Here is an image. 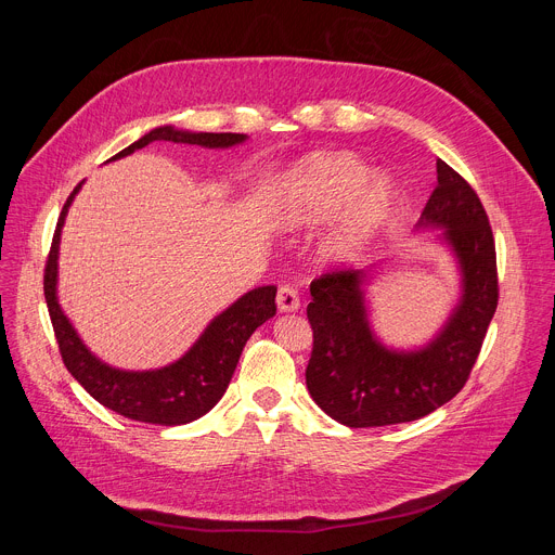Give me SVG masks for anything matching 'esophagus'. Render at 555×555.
<instances>
[{"mask_svg":"<svg viewBox=\"0 0 555 555\" xmlns=\"http://www.w3.org/2000/svg\"><path fill=\"white\" fill-rule=\"evenodd\" d=\"M276 305H279V311H296L300 307V298L294 287L281 285L276 294Z\"/></svg>","mask_w":555,"mask_h":555,"instance_id":"esophagus-1","label":"esophagus"}]
</instances>
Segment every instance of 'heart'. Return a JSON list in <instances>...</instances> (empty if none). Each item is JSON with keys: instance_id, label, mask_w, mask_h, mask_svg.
Wrapping results in <instances>:
<instances>
[{"instance_id": "obj_1", "label": "heart", "mask_w": 555, "mask_h": 555, "mask_svg": "<svg viewBox=\"0 0 555 555\" xmlns=\"http://www.w3.org/2000/svg\"><path fill=\"white\" fill-rule=\"evenodd\" d=\"M281 189L279 219L285 228L323 223L344 210L319 246L327 266L358 261L400 202L388 176L369 178V167L349 153L307 157L283 178Z\"/></svg>"}]
</instances>
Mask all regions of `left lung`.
Here are the masks:
<instances>
[{
    "mask_svg": "<svg viewBox=\"0 0 555 555\" xmlns=\"http://www.w3.org/2000/svg\"><path fill=\"white\" fill-rule=\"evenodd\" d=\"M420 230H441L461 274V296L437 336L417 349L386 347L369 319L366 285L377 268L330 272L311 281L307 319L313 349L307 390L349 428L404 424L437 411L467 382L499 305L496 248L479 195L443 160Z\"/></svg>",
    "mask_w": 555,
    "mask_h": 555,
    "instance_id": "1",
    "label": "left lung"
}]
</instances>
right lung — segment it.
<instances>
[{"label": "right lung", "instance_id": "add662e5", "mask_svg": "<svg viewBox=\"0 0 555 555\" xmlns=\"http://www.w3.org/2000/svg\"><path fill=\"white\" fill-rule=\"evenodd\" d=\"M157 140L199 144L206 149H228L246 142L248 135L204 131L195 133L176 129L171 125L155 127L116 153L112 160H118V157H125ZM81 186L83 182L69 193L61 210L43 274V294L63 364L99 404L122 417L157 426H182L195 422L221 400L248 338L276 313V287H255L242 298H236L228 309L215 315L204 334L180 360L163 369L122 371L105 364L78 338L56 298L61 228L65 223L69 204Z\"/></svg>", "mask_w": 555, "mask_h": 555}]
</instances>
